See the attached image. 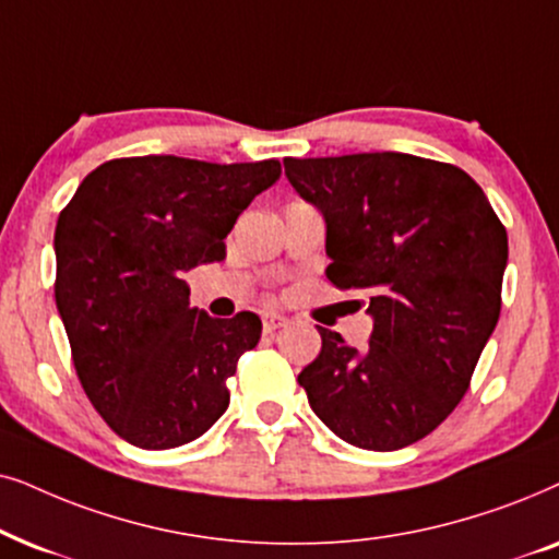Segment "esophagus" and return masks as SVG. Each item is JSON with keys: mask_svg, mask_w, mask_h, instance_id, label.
I'll return each mask as SVG.
<instances>
[{"mask_svg": "<svg viewBox=\"0 0 559 559\" xmlns=\"http://www.w3.org/2000/svg\"><path fill=\"white\" fill-rule=\"evenodd\" d=\"M288 319L284 314H275V311H267V314H263V330L265 332H275L281 330V326H286Z\"/></svg>", "mask_w": 559, "mask_h": 559, "instance_id": "1", "label": "esophagus"}]
</instances>
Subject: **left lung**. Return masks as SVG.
I'll use <instances>...</instances> for the list:
<instances>
[{"label":"left lung","instance_id":"8db88e82","mask_svg":"<svg viewBox=\"0 0 559 559\" xmlns=\"http://www.w3.org/2000/svg\"><path fill=\"white\" fill-rule=\"evenodd\" d=\"M286 178L326 227V278L368 292L373 334L349 347L319 326L299 373L340 440L391 452L419 442L465 396L501 314L509 240L465 170L408 153L286 158Z\"/></svg>","mask_w":559,"mask_h":559}]
</instances>
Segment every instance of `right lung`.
Here are the masks:
<instances>
[{
  "instance_id": "obj_1",
  "label": "right lung",
  "mask_w": 559,
  "mask_h": 559,
  "mask_svg": "<svg viewBox=\"0 0 559 559\" xmlns=\"http://www.w3.org/2000/svg\"><path fill=\"white\" fill-rule=\"evenodd\" d=\"M278 178V160L117 158L58 217V314L88 401L124 442L181 448L227 412V378L263 322L191 309L183 275L225 260L237 217Z\"/></svg>"
}]
</instances>
